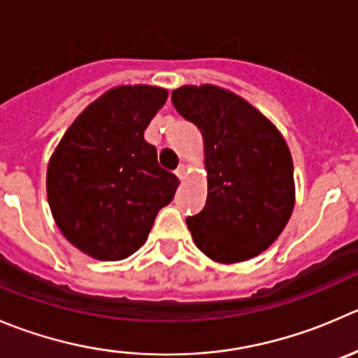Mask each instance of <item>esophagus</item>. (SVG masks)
Segmentation results:
<instances>
[{"label": "esophagus", "instance_id": "obj_1", "mask_svg": "<svg viewBox=\"0 0 358 358\" xmlns=\"http://www.w3.org/2000/svg\"><path fill=\"white\" fill-rule=\"evenodd\" d=\"M175 175H176V176H178V178H180V180H183V178H185V175H187V169H185V166H183V164H180V166H178V168H176Z\"/></svg>", "mask_w": 358, "mask_h": 358}]
</instances>
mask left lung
<instances>
[{
  "label": "left lung",
  "mask_w": 358,
  "mask_h": 358,
  "mask_svg": "<svg viewBox=\"0 0 358 358\" xmlns=\"http://www.w3.org/2000/svg\"><path fill=\"white\" fill-rule=\"evenodd\" d=\"M176 112L203 134L208 199L187 217L197 248L215 262H243L282 234L294 210L292 155L280 131L239 96L215 85L171 92Z\"/></svg>",
  "instance_id": "obj_1"
}]
</instances>
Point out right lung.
<instances>
[{
  "label": "right lung",
  "instance_id": "obj_1",
  "mask_svg": "<svg viewBox=\"0 0 358 358\" xmlns=\"http://www.w3.org/2000/svg\"><path fill=\"white\" fill-rule=\"evenodd\" d=\"M168 99L150 85H120L69 126L47 169V197L64 238L98 260L133 255L178 178L157 162L145 129Z\"/></svg>",
  "mask_w": 358,
  "mask_h": 358
}]
</instances>
